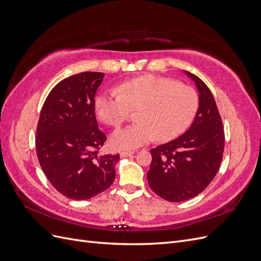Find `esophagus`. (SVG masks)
I'll list each match as a JSON object with an SVG mask.
<instances>
[{
    "label": "esophagus",
    "instance_id": "1",
    "mask_svg": "<svg viewBox=\"0 0 261 261\" xmlns=\"http://www.w3.org/2000/svg\"><path fill=\"white\" fill-rule=\"evenodd\" d=\"M135 153V151H132V150H124V151H122L121 153H120V155L122 156V158H126V156H130L132 154H134Z\"/></svg>",
    "mask_w": 261,
    "mask_h": 261
}]
</instances>
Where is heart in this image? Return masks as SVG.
Instances as JSON below:
<instances>
[{
  "instance_id": "obj_1",
  "label": "heart",
  "mask_w": 261,
  "mask_h": 261,
  "mask_svg": "<svg viewBox=\"0 0 261 261\" xmlns=\"http://www.w3.org/2000/svg\"><path fill=\"white\" fill-rule=\"evenodd\" d=\"M198 94L185 85L161 76H143L100 92L94 111L100 120L121 125L130 109H138V123L115 130L111 145L116 149H134L156 138L168 141L179 136L198 111Z\"/></svg>"
}]
</instances>
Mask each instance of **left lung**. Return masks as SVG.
Segmentation results:
<instances>
[{"mask_svg": "<svg viewBox=\"0 0 261 261\" xmlns=\"http://www.w3.org/2000/svg\"><path fill=\"white\" fill-rule=\"evenodd\" d=\"M184 73L198 90V111L183 135L151 149L147 173L150 188L172 202L192 199L204 191L219 171L224 150L223 125L215 98L199 77Z\"/></svg>", "mask_w": 261, "mask_h": 261, "instance_id": "8db88e82", "label": "left lung"}]
</instances>
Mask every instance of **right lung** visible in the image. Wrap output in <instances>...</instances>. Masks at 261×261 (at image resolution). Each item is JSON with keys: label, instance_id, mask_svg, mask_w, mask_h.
Listing matches in <instances>:
<instances>
[{"label": "right lung", "instance_id": "obj_1", "mask_svg": "<svg viewBox=\"0 0 261 261\" xmlns=\"http://www.w3.org/2000/svg\"><path fill=\"white\" fill-rule=\"evenodd\" d=\"M105 74L84 72L60 82L46 97L37 126L39 163L52 186L73 200L106 191L120 155H98L107 140L94 114V96Z\"/></svg>", "mask_w": 261, "mask_h": 261}]
</instances>
